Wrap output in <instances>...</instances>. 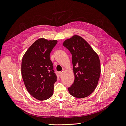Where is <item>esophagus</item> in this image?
<instances>
[{
    "label": "esophagus",
    "instance_id": "esophagus-1",
    "mask_svg": "<svg viewBox=\"0 0 126 126\" xmlns=\"http://www.w3.org/2000/svg\"><path fill=\"white\" fill-rule=\"evenodd\" d=\"M59 75H60V78H62V72H61V71L59 72Z\"/></svg>",
    "mask_w": 126,
    "mask_h": 126
}]
</instances>
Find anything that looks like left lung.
<instances>
[{
  "instance_id": "obj_1",
  "label": "left lung",
  "mask_w": 126,
  "mask_h": 126,
  "mask_svg": "<svg viewBox=\"0 0 126 126\" xmlns=\"http://www.w3.org/2000/svg\"><path fill=\"white\" fill-rule=\"evenodd\" d=\"M63 46L72 55L74 81L68 88L70 95L79 98L88 96L96 88L101 68L99 57L89 44L81 37L73 36Z\"/></svg>"
}]
</instances>
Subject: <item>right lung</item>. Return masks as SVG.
<instances>
[{"label":"right lung","mask_w":126,"mask_h":126,"mask_svg":"<svg viewBox=\"0 0 126 126\" xmlns=\"http://www.w3.org/2000/svg\"><path fill=\"white\" fill-rule=\"evenodd\" d=\"M57 40L41 38L36 40L23 56L21 63L22 79L27 91L39 100H45L54 93L57 77L49 55Z\"/></svg>","instance_id":"right-lung-1"}]
</instances>
